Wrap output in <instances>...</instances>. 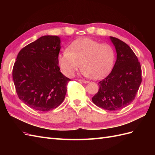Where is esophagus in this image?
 <instances>
[{
	"label": "esophagus",
	"instance_id": "esophagus-1",
	"mask_svg": "<svg viewBox=\"0 0 155 155\" xmlns=\"http://www.w3.org/2000/svg\"><path fill=\"white\" fill-rule=\"evenodd\" d=\"M79 81L80 82H82L83 83H88V81H85V80H83V79H78Z\"/></svg>",
	"mask_w": 155,
	"mask_h": 155
}]
</instances>
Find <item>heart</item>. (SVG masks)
I'll list each match as a JSON object with an SVG mask.
<instances>
[{"label": "heart", "instance_id": "obj_1", "mask_svg": "<svg viewBox=\"0 0 155 155\" xmlns=\"http://www.w3.org/2000/svg\"><path fill=\"white\" fill-rule=\"evenodd\" d=\"M114 61V51L112 46L88 38L74 41L58 57L61 71L66 76H72L81 65L83 76L94 79L105 76Z\"/></svg>", "mask_w": 155, "mask_h": 155}]
</instances>
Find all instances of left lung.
I'll use <instances>...</instances> for the list:
<instances>
[{
  "instance_id": "obj_1",
  "label": "left lung",
  "mask_w": 155,
  "mask_h": 155,
  "mask_svg": "<svg viewBox=\"0 0 155 155\" xmlns=\"http://www.w3.org/2000/svg\"><path fill=\"white\" fill-rule=\"evenodd\" d=\"M116 51L111 72L98 83L99 91L92 98L94 104L107 110H118L129 105L142 83V69L134 51L124 42L110 37Z\"/></svg>"
}]
</instances>
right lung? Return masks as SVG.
<instances>
[{
	"label": "right lung",
	"mask_w": 155,
	"mask_h": 155,
	"mask_svg": "<svg viewBox=\"0 0 155 155\" xmlns=\"http://www.w3.org/2000/svg\"><path fill=\"white\" fill-rule=\"evenodd\" d=\"M61 39L45 35L18 52L13 79L18 98L31 109L48 111L63 101L70 79L61 72L58 57Z\"/></svg>",
	"instance_id": "obj_1"
}]
</instances>
